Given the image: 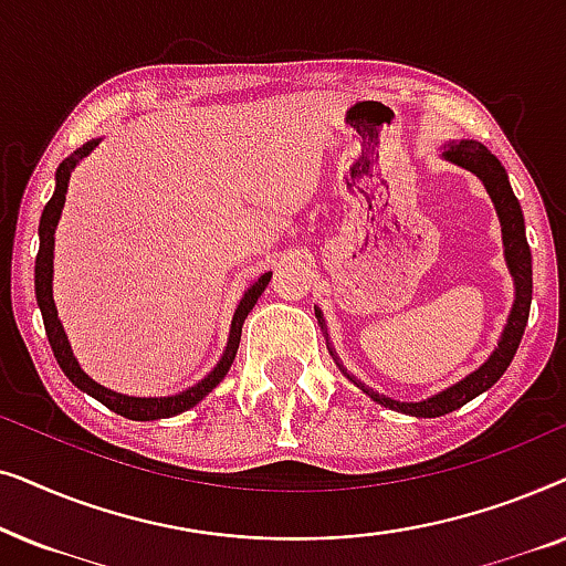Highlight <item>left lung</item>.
I'll return each instance as SVG.
<instances>
[{"label": "left lung", "instance_id": "left-lung-1", "mask_svg": "<svg viewBox=\"0 0 566 566\" xmlns=\"http://www.w3.org/2000/svg\"><path fill=\"white\" fill-rule=\"evenodd\" d=\"M440 157L451 165L469 169L471 175H476L482 180L486 196L492 198L494 211H497L500 219V229H502V247H505V262L510 275H513V285H515V298H513V308L507 314V324L502 329V335L497 339V347L490 353L482 366L471 370L469 376H463L461 381H455L448 386V389L432 394L428 399L420 401H399L386 397V394H378L366 386L358 378L347 374V368L339 360V355L335 353V347L329 343L327 335V324H324V314L314 306L316 319L322 324L324 337H327V350L332 358H335L337 368L343 370V376L347 381H353L363 394H368L376 405L389 407L394 412L401 415H412V417H443L453 409H459L467 405V401L476 399L479 394H484L486 389H492L494 384L500 381L502 374H505L510 363H513L517 345H521L525 324H528V314H531V296H533V265H531V247L528 239H525V219L521 211V203H517L513 188H510L507 172L505 167L500 165V159L486 149L484 144L474 142V138H461V142H446L440 146Z\"/></svg>", "mask_w": 566, "mask_h": 566}]
</instances>
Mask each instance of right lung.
Instances as JSON below:
<instances>
[{"mask_svg": "<svg viewBox=\"0 0 566 566\" xmlns=\"http://www.w3.org/2000/svg\"><path fill=\"white\" fill-rule=\"evenodd\" d=\"M99 142H103V138H92V142L82 144L80 149L69 154L56 169V188H53V196L49 203H45L41 213V223H38V239H41V247H38V258H35V301L43 314L45 335H49L53 358H56L61 370H64V376L76 386V389L90 394V397L97 399L99 405L113 409V412H118L120 417H128V420H138V422L167 420V417L188 412V409L196 407L198 401H203L208 394L223 381V376L229 374L231 363L237 358L239 339H242V324L247 319V314L252 312L254 304H258V298L262 296V291L268 289L273 273H262L260 277H254V283H250V289L242 293V298H239V304L234 308V316H231V327H229L223 355L198 384H192L188 389L177 394H169V397H128V394L113 391L107 389V386L97 384L95 378H90L82 370L80 360L74 358V350L72 345H69L64 324L59 319L56 301H53V244H56V227H59L61 211H64L69 180H72L74 167L80 165L84 157H90Z\"/></svg>", "mask_w": 566, "mask_h": 566, "instance_id": "obj_1", "label": "right lung"}]
</instances>
